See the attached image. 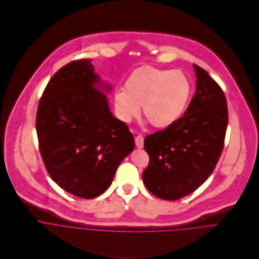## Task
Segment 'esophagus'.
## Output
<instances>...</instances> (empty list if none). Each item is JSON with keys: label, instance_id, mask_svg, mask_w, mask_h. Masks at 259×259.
Instances as JSON below:
<instances>
[{"label": "esophagus", "instance_id": "esophagus-1", "mask_svg": "<svg viewBox=\"0 0 259 259\" xmlns=\"http://www.w3.org/2000/svg\"><path fill=\"white\" fill-rule=\"evenodd\" d=\"M135 143H136L137 148H143V147H144V137L141 136V135L137 136L135 138Z\"/></svg>", "mask_w": 259, "mask_h": 259}]
</instances>
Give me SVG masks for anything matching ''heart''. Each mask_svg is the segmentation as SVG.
Returning a JSON list of instances; mask_svg holds the SVG:
<instances>
[{"label": "heart", "instance_id": "obj_1", "mask_svg": "<svg viewBox=\"0 0 259 259\" xmlns=\"http://www.w3.org/2000/svg\"><path fill=\"white\" fill-rule=\"evenodd\" d=\"M191 95V83L181 71L144 66L135 70L124 83V91L114 95L117 117L130 122L143 112L155 127H167L185 111Z\"/></svg>", "mask_w": 259, "mask_h": 259}]
</instances>
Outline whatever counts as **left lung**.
<instances>
[{"mask_svg": "<svg viewBox=\"0 0 259 259\" xmlns=\"http://www.w3.org/2000/svg\"><path fill=\"white\" fill-rule=\"evenodd\" d=\"M196 92L185 114L163 131L147 136L149 163L144 184L155 196L177 200L212 174L222 152L228 121L225 96L206 71L193 64Z\"/></svg>", "mask_w": 259, "mask_h": 259, "instance_id": "obj_1", "label": "left lung"}]
</instances>
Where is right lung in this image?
<instances>
[{
    "instance_id": "right-lung-1",
    "label": "right lung",
    "mask_w": 259,
    "mask_h": 259,
    "mask_svg": "<svg viewBox=\"0 0 259 259\" xmlns=\"http://www.w3.org/2000/svg\"><path fill=\"white\" fill-rule=\"evenodd\" d=\"M90 59L74 61L48 82L38 103V147L52 180L81 198L111 185L122 159L135 148L127 125L111 114L105 84Z\"/></svg>"
}]
</instances>
